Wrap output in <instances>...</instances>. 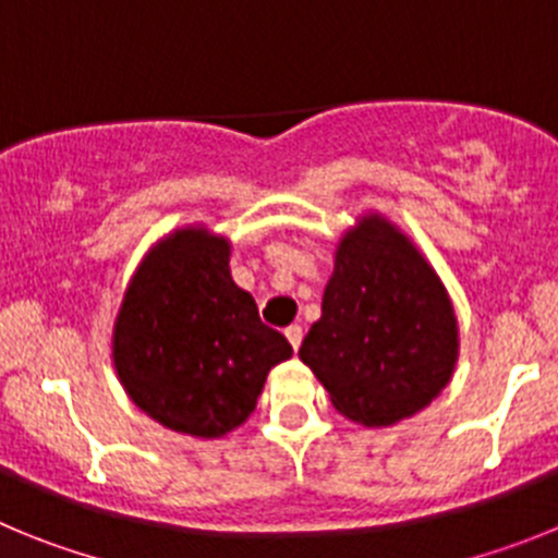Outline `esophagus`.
<instances>
[{"label": "esophagus", "instance_id": "1", "mask_svg": "<svg viewBox=\"0 0 558 558\" xmlns=\"http://www.w3.org/2000/svg\"><path fill=\"white\" fill-rule=\"evenodd\" d=\"M284 335H288V340H290V347L295 349V352H299V347H302V338H304V332H302V327H299V324H290L288 329H284Z\"/></svg>", "mask_w": 558, "mask_h": 558}]
</instances>
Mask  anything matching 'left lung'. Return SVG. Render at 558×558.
I'll return each mask as SVG.
<instances>
[{"mask_svg": "<svg viewBox=\"0 0 558 558\" xmlns=\"http://www.w3.org/2000/svg\"><path fill=\"white\" fill-rule=\"evenodd\" d=\"M299 357L332 405L366 427L397 425L445 391L458 360L450 295L386 218L366 215L343 234Z\"/></svg>", "mask_w": 558, "mask_h": 558, "instance_id": "8db88e82", "label": "left lung"}]
</instances>
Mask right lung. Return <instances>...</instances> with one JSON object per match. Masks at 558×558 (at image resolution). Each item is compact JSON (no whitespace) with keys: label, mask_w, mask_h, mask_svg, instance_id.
<instances>
[{"label":"right lung","mask_w":558,"mask_h":558,"mask_svg":"<svg viewBox=\"0 0 558 558\" xmlns=\"http://www.w3.org/2000/svg\"><path fill=\"white\" fill-rule=\"evenodd\" d=\"M231 245L204 226L167 234L133 274L111 354L136 408L175 433L220 438L256 408L268 372L293 354L229 270Z\"/></svg>","instance_id":"add662e5"}]
</instances>
